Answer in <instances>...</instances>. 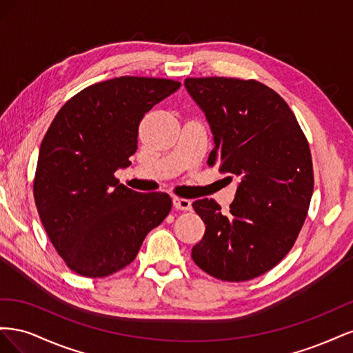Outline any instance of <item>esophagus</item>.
Returning a JSON list of instances; mask_svg holds the SVG:
<instances>
[{
  "instance_id": "esophagus-1",
  "label": "esophagus",
  "mask_w": 353,
  "mask_h": 353,
  "mask_svg": "<svg viewBox=\"0 0 353 353\" xmlns=\"http://www.w3.org/2000/svg\"><path fill=\"white\" fill-rule=\"evenodd\" d=\"M174 203V208L176 210H191V201L187 200V199H179V197H175L172 200Z\"/></svg>"
}]
</instances>
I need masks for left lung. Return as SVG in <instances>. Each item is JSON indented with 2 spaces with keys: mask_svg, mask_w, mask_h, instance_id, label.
I'll return each mask as SVG.
<instances>
[{
  "mask_svg": "<svg viewBox=\"0 0 353 353\" xmlns=\"http://www.w3.org/2000/svg\"><path fill=\"white\" fill-rule=\"evenodd\" d=\"M184 85L213 134L208 165L239 179L228 215L213 199L193 203L206 231L191 258L222 281L256 279L292 250L306 219L314 191L307 140L288 104L258 81L187 78Z\"/></svg>",
  "mask_w": 353,
  "mask_h": 353,
  "instance_id": "obj_1",
  "label": "left lung"
}]
</instances>
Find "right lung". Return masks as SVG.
Instances as JSON below:
<instances>
[{"mask_svg":"<svg viewBox=\"0 0 353 353\" xmlns=\"http://www.w3.org/2000/svg\"><path fill=\"white\" fill-rule=\"evenodd\" d=\"M181 82L121 77L63 104L41 143L34 197L42 225L72 271L101 279L123 270L172 209L166 193H137L114 172L130 166L138 126Z\"/></svg>","mask_w":353,"mask_h":353,"instance_id":"obj_1","label":"right lung"}]
</instances>
